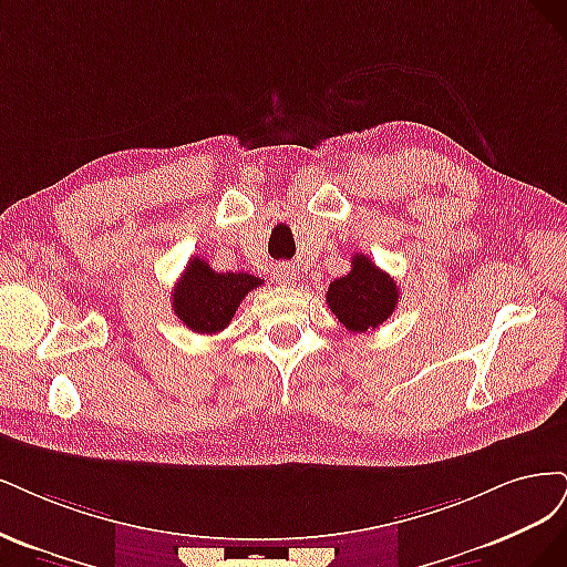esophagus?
Masks as SVG:
<instances>
[{
	"mask_svg": "<svg viewBox=\"0 0 567 567\" xmlns=\"http://www.w3.org/2000/svg\"><path fill=\"white\" fill-rule=\"evenodd\" d=\"M272 278H276L280 285H291L297 278V272L291 270L289 266H278L276 270H272Z\"/></svg>",
	"mask_w": 567,
	"mask_h": 567,
	"instance_id": "1",
	"label": "esophagus"
}]
</instances>
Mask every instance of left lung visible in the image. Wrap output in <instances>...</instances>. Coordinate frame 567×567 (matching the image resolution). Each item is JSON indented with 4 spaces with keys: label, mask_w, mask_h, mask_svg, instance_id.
Masks as SVG:
<instances>
[{
    "label": "left lung",
    "mask_w": 567,
    "mask_h": 567,
    "mask_svg": "<svg viewBox=\"0 0 567 567\" xmlns=\"http://www.w3.org/2000/svg\"><path fill=\"white\" fill-rule=\"evenodd\" d=\"M398 299L395 280L364 254H355L351 270L327 289V308L351 332L377 330L393 316Z\"/></svg>",
    "instance_id": "1"
}]
</instances>
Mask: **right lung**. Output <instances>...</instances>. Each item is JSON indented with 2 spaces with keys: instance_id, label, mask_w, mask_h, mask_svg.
I'll use <instances>...</instances> for the list:
<instances>
[{
  "instance_id": "add662e5",
  "label": "right lung",
  "mask_w": 567,
  "mask_h": 567,
  "mask_svg": "<svg viewBox=\"0 0 567 567\" xmlns=\"http://www.w3.org/2000/svg\"><path fill=\"white\" fill-rule=\"evenodd\" d=\"M259 285L249 272H216L205 259L193 257L172 291V308L188 330L216 334L226 330L237 306Z\"/></svg>"
}]
</instances>
